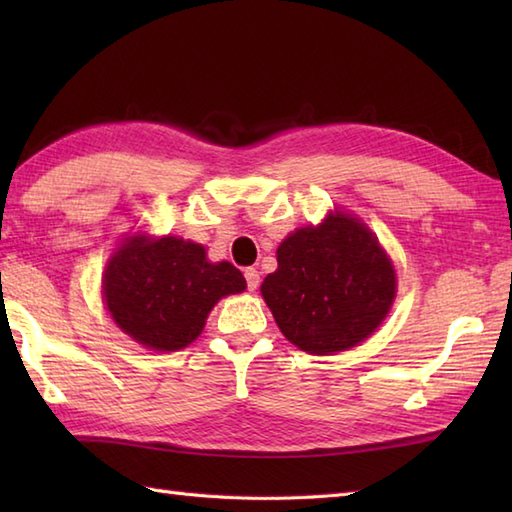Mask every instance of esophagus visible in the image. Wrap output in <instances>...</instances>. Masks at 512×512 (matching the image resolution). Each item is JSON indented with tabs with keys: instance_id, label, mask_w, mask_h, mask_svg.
Listing matches in <instances>:
<instances>
[{
	"instance_id": "1",
	"label": "esophagus",
	"mask_w": 512,
	"mask_h": 512,
	"mask_svg": "<svg viewBox=\"0 0 512 512\" xmlns=\"http://www.w3.org/2000/svg\"><path fill=\"white\" fill-rule=\"evenodd\" d=\"M244 277H246L248 290H250V292L257 290V286H259V273H257V268H246V270H244Z\"/></svg>"
}]
</instances>
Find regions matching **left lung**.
<instances>
[{
    "mask_svg": "<svg viewBox=\"0 0 512 512\" xmlns=\"http://www.w3.org/2000/svg\"><path fill=\"white\" fill-rule=\"evenodd\" d=\"M277 262L262 295L286 339L308 354L343 352L367 339L396 295L394 266L378 239L341 213L286 237Z\"/></svg>",
    "mask_w": 512,
    "mask_h": 512,
    "instance_id": "8db88e82",
    "label": "left lung"
}]
</instances>
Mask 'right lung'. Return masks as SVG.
I'll list each match as a JSON object with an SVG mask.
<instances>
[{"instance_id":"add662e5","label":"right lung","mask_w":512,"mask_h":512,"mask_svg":"<svg viewBox=\"0 0 512 512\" xmlns=\"http://www.w3.org/2000/svg\"><path fill=\"white\" fill-rule=\"evenodd\" d=\"M244 288L246 279L233 264H211L200 244L178 237L129 239L103 279L107 310L118 328L160 352L182 350L198 339L217 299Z\"/></svg>"}]
</instances>
